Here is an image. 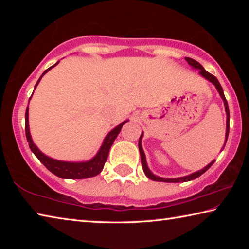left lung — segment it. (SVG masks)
<instances>
[{"label": "left lung", "mask_w": 249, "mask_h": 249, "mask_svg": "<svg viewBox=\"0 0 249 249\" xmlns=\"http://www.w3.org/2000/svg\"><path fill=\"white\" fill-rule=\"evenodd\" d=\"M185 60H187V62L189 65H190L193 69L196 70H199V74L201 75V77H203L204 79L208 80V81H210L212 84H214V87L216 88V90L218 92V94H220V96L223 100V102H224V107H225V112H226V133H225V142H224V146L222 147L221 151L223 150V148L225 147V144L227 142V137H229V133H230V109H229V104H227V101L225 99V95H224V92H223V89L221 87L220 82H218V80L214 77L213 74L209 73L208 71H206L203 67H202V65H200L199 62L196 61L195 59H191V58H185ZM142 136H144V134H142V135L140 137V141H138V148H140V153H141V160H142V170H144L145 175L148 177L149 179L154 180V181H160V182H187V181H191L193 179H196L197 177H200L201 175H203L204 172L209 169V168L213 165L214 162H215V160H212L208 166H205L203 169H201L199 171H196L193 172V174L191 175H188V176H184V177H179V178H161V177H158L154 175L153 172H151L149 170L148 166H147V161H146V156H145V153L144 150H142Z\"/></svg>", "instance_id": "8db88e82"}]
</instances>
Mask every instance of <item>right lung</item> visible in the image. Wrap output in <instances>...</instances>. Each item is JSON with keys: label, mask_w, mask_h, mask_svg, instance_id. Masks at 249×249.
<instances>
[{"label": "right lung", "mask_w": 249, "mask_h": 249, "mask_svg": "<svg viewBox=\"0 0 249 249\" xmlns=\"http://www.w3.org/2000/svg\"><path fill=\"white\" fill-rule=\"evenodd\" d=\"M59 64V61L56 62L53 66L50 67L47 70H45L43 74L40 75V78L37 81L36 87L38 86L39 81L41 78L44 77V74H46L48 71L56 67ZM32 99V96L29 98V100ZM29 103V102H28ZM127 121L122 122L121 124H119L116 127L113 128L111 132H109L107 136H105L104 141L101 145L100 149L93 158H91L90 160H87V161H61V160H57L53 158H50L48 156H46L44 153L38 149L34 142L32 140L31 136V132H29V124H28V107L26 108V113H25V133H26V138L29 145V148L34 153V155L36 156L37 158L39 159V161L43 163V165L47 168V169L53 172V175H56L59 178L62 179H86V178H91V177L98 176L101 171L103 170L104 163L107 161V156H108V151L111 149V146L114 142L115 138L117 137V135L120 134L122 127L123 125L126 123Z\"/></svg>", "instance_id": "obj_1"}]
</instances>
